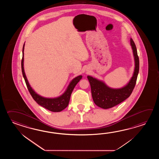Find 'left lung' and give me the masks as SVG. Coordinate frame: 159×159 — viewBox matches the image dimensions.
Listing matches in <instances>:
<instances>
[{"label":"left lung","instance_id":"obj_1","mask_svg":"<svg viewBox=\"0 0 159 159\" xmlns=\"http://www.w3.org/2000/svg\"><path fill=\"white\" fill-rule=\"evenodd\" d=\"M135 60L134 74L129 83L120 89L109 88L103 82L88 75V79L91 86V95L95 104L104 109L111 108L124 101L131 94L135 88L139 70V59L135 43L130 39Z\"/></svg>","mask_w":159,"mask_h":159}]
</instances>
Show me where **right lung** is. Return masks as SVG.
Here are the masks:
<instances>
[{"label":"right lung","mask_w":159,"mask_h":159,"mask_svg":"<svg viewBox=\"0 0 159 159\" xmlns=\"http://www.w3.org/2000/svg\"><path fill=\"white\" fill-rule=\"evenodd\" d=\"M24 45L25 44H24L23 48V57L21 60V70L27 88L29 90V92L30 93L31 96L39 105H40L41 106L47 109L48 110L52 112L61 111L62 110L66 108L69 105L71 93L75 85L77 84L78 82L82 79V76L79 75L74 78L69 84L67 89L65 91L64 93L61 95V96L54 98H44L43 97H41L40 95L37 94V93L32 89V88L30 87V84H29L27 77L25 74L24 69Z\"/></svg>","instance_id":"right-lung-1"}]
</instances>
